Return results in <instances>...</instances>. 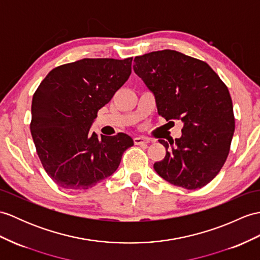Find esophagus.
<instances>
[{"mask_svg": "<svg viewBox=\"0 0 260 260\" xmlns=\"http://www.w3.org/2000/svg\"><path fill=\"white\" fill-rule=\"evenodd\" d=\"M150 141L146 137H135L134 138V143L136 145H146L148 144Z\"/></svg>", "mask_w": 260, "mask_h": 260, "instance_id": "esophagus-1", "label": "esophagus"}]
</instances>
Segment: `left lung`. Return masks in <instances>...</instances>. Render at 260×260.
Here are the masks:
<instances>
[{
  "label": "left lung",
  "instance_id": "left-lung-1",
  "mask_svg": "<svg viewBox=\"0 0 260 260\" xmlns=\"http://www.w3.org/2000/svg\"><path fill=\"white\" fill-rule=\"evenodd\" d=\"M134 62L135 73L155 95L158 115L184 124L180 138L159 140L166 155L154 170L175 186L202 188L231 150L235 116L226 84L206 62L177 51L150 52Z\"/></svg>",
  "mask_w": 260,
  "mask_h": 260
}]
</instances>
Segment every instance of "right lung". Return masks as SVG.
Here are the masks:
<instances>
[{
  "label": "right lung",
  "instance_id": "right-lung-1",
  "mask_svg": "<svg viewBox=\"0 0 260 260\" xmlns=\"http://www.w3.org/2000/svg\"><path fill=\"white\" fill-rule=\"evenodd\" d=\"M133 57L83 58L53 69L32 100L29 124L36 153L48 176L65 189H88L115 172L134 145L117 133L98 136L90 125L100 108L128 80Z\"/></svg>",
  "mask_w": 260,
  "mask_h": 260
}]
</instances>
